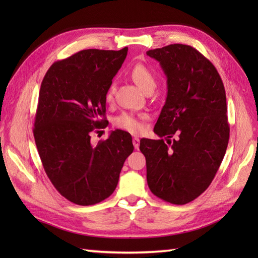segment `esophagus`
I'll return each mask as SVG.
<instances>
[{"label":"esophagus","instance_id":"1","mask_svg":"<svg viewBox=\"0 0 258 258\" xmlns=\"http://www.w3.org/2000/svg\"><path fill=\"white\" fill-rule=\"evenodd\" d=\"M133 145H134L135 149H139V146H140V140H139L138 138H133Z\"/></svg>","mask_w":258,"mask_h":258}]
</instances>
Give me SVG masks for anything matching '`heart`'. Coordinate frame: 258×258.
Wrapping results in <instances>:
<instances>
[{
  "mask_svg": "<svg viewBox=\"0 0 258 258\" xmlns=\"http://www.w3.org/2000/svg\"><path fill=\"white\" fill-rule=\"evenodd\" d=\"M131 78L134 81V83L138 85L142 91L147 92L150 90H154L156 85V81L154 75L151 71L143 64H136L131 71ZM114 87L111 86L106 93V101H112L113 98ZM146 118V115L142 114L136 116L132 113H122L115 118L114 125L117 128L124 130L131 134H139L144 130L143 119Z\"/></svg>",
  "mask_w": 258,
  "mask_h": 258,
  "instance_id": "1",
  "label": "heart"
}]
</instances>
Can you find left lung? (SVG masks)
<instances>
[{
	"mask_svg": "<svg viewBox=\"0 0 258 258\" xmlns=\"http://www.w3.org/2000/svg\"><path fill=\"white\" fill-rule=\"evenodd\" d=\"M167 78V97L154 127L163 139H142L151 191L175 205L211 185L229 140L225 89L215 67L194 47L171 44L146 52ZM174 135L178 136L173 141Z\"/></svg>",
	"mask_w": 258,
	"mask_h": 258,
	"instance_id": "left-lung-1",
	"label": "left lung"
}]
</instances>
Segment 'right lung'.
Segmentation results:
<instances>
[{"mask_svg": "<svg viewBox=\"0 0 258 258\" xmlns=\"http://www.w3.org/2000/svg\"><path fill=\"white\" fill-rule=\"evenodd\" d=\"M127 51H80L52 64L42 81L35 144L47 177L74 204L94 205L111 196L134 150L132 136L122 130L91 143V134L107 126L106 93Z\"/></svg>", "mask_w": 258, "mask_h": 258, "instance_id": "right-lung-1", "label": "right lung"}]
</instances>
